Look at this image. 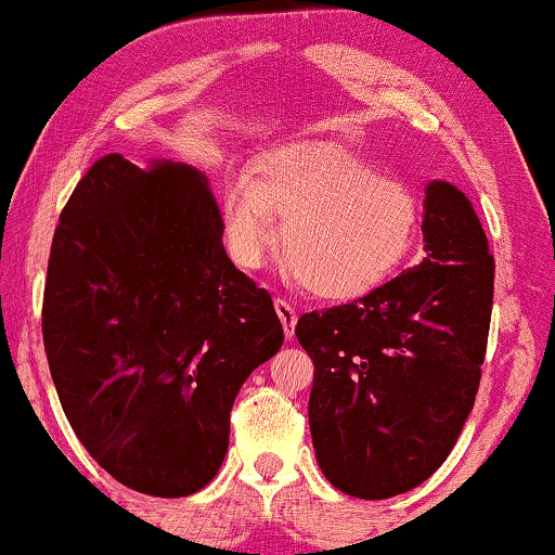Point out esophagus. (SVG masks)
I'll use <instances>...</instances> for the list:
<instances>
[{
    "label": "esophagus",
    "mask_w": 555,
    "mask_h": 555,
    "mask_svg": "<svg viewBox=\"0 0 555 555\" xmlns=\"http://www.w3.org/2000/svg\"><path fill=\"white\" fill-rule=\"evenodd\" d=\"M273 307H276L279 320H282L286 338H292V336H295V325H297V312H295V307L286 302V299H273Z\"/></svg>",
    "instance_id": "esophagus-1"
}]
</instances>
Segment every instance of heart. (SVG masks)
<instances>
[{
	"instance_id": "heart-1",
	"label": "heart",
	"mask_w": 555,
	"mask_h": 555,
	"mask_svg": "<svg viewBox=\"0 0 555 555\" xmlns=\"http://www.w3.org/2000/svg\"><path fill=\"white\" fill-rule=\"evenodd\" d=\"M279 219L286 273L320 299L346 302L370 295L403 263L418 202L403 180L346 146L297 144L222 191L224 237L243 269H258L276 248Z\"/></svg>"
}]
</instances>
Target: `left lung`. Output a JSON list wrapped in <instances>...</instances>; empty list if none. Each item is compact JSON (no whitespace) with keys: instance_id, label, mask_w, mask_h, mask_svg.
<instances>
[{"instance_id":"left-lung-1","label":"left lung","mask_w":555,"mask_h":555,"mask_svg":"<svg viewBox=\"0 0 555 555\" xmlns=\"http://www.w3.org/2000/svg\"><path fill=\"white\" fill-rule=\"evenodd\" d=\"M422 232V263L295 328L315 364L307 413L318 465L357 499L424 483L476 403L493 302L489 240L468 196L444 180L426 185Z\"/></svg>"}]
</instances>
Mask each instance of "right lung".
Returning a JSON list of instances; mask_svg holds the SVG:
<instances>
[{
	"label": "right lung",
	"instance_id": "1",
	"mask_svg": "<svg viewBox=\"0 0 555 555\" xmlns=\"http://www.w3.org/2000/svg\"><path fill=\"white\" fill-rule=\"evenodd\" d=\"M222 232L202 172L121 155L87 170L53 232L43 346L59 400L100 468L150 496L217 476L240 387L284 344Z\"/></svg>",
	"mask_w": 555,
	"mask_h": 555
}]
</instances>
